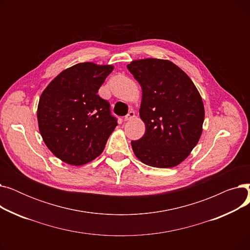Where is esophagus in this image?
I'll return each mask as SVG.
<instances>
[{
    "mask_svg": "<svg viewBox=\"0 0 250 250\" xmlns=\"http://www.w3.org/2000/svg\"><path fill=\"white\" fill-rule=\"evenodd\" d=\"M135 116H136V115H135V111H129V112L124 117V121H125V122L132 121Z\"/></svg>",
    "mask_w": 250,
    "mask_h": 250,
    "instance_id": "esophagus-1",
    "label": "esophagus"
}]
</instances>
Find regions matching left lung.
Instances as JSON below:
<instances>
[{
  "mask_svg": "<svg viewBox=\"0 0 250 250\" xmlns=\"http://www.w3.org/2000/svg\"><path fill=\"white\" fill-rule=\"evenodd\" d=\"M127 69L142 87L140 117L146 126L145 135L132 141L136 157L157 168L179 165L203 133L205 107L199 90L168 60H135Z\"/></svg>",
  "mask_w": 250,
  "mask_h": 250,
  "instance_id": "1",
  "label": "left lung"
}]
</instances>
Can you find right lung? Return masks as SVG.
<instances>
[{"label": "right lung", "instance_id": "add662e5", "mask_svg": "<svg viewBox=\"0 0 250 250\" xmlns=\"http://www.w3.org/2000/svg\"><path fill=\"white\" fill-rule=\"evenodd\" d=\"M112 70L111 64L79 62L61 72L42 93L39 132L62 162L84 165L103 152L117 122L97 92Z\"/></svg>", "mask_w": 250, "mask_h": 250}]
</instances>
